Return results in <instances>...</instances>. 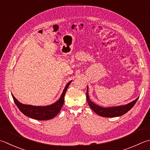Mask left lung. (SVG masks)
I'll return each instance as SVG.
<instances>
[{"label": "left lung", "instance_id": "obj_1", "mask_svg": "<svg viewBox=\"0 0 150 150\" xmlns=\"http://www.w3.org/2000/svg\"><path fill=\"white\" fill-rule=\"evenodd\" d=\"M86 99L90 108L98 114V115L102 117H107V118H114V117L121 116L124 115L129 110H130L133 107L136 103L139 98H137L135 100L133 101L127 105H120V106L110 107H102L101 106L96 105L90 99L88 96V87L87 86L86 92Z\"/></svg>", "mask_w": 150, "mask_h": 150}]
</instances>
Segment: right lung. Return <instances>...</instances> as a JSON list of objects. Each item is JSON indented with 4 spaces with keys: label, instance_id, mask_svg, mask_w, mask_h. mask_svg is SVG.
<instances>
[{
    "label": "right lung",
    "instance_id": "right-lung-1",
    "mask_svg": "<svg viewBox=\"0 0 150 150\" xmlns=\"http://www.w3.org/2000/svg\"><path fill=\"white\" fill-rule=\"evenodd\" d=\"M71 81H70L66 85L59 99L54 103L47 106H33V105L23 104L15 98L12 93L11 96L17 107L25 116L37 120H51L57 116L60 111L64 103V96Z\"/></svg>",
    "mask_w": 150,
    "mask_h": 150
}]
</instances>
